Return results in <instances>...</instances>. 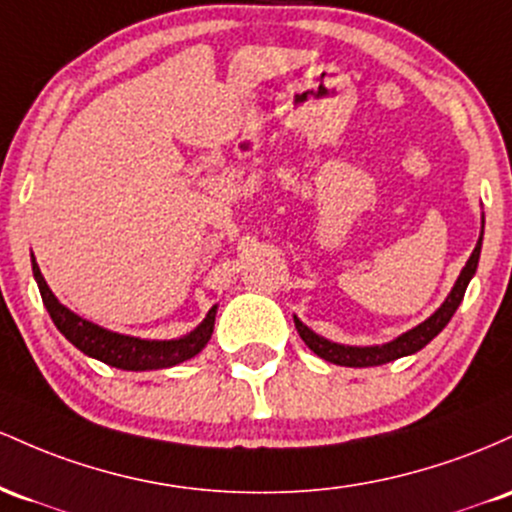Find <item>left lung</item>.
<instances>
[{"label": "left lung", "mask_w": 512, "mask_h": 512, "mask_svg": "<svg viewBox=\"0 0 512 512\" xmlns=\"http://www.w3.org/2000/svg\"><path fill=\"white\" fill-rule=\"evenodd\" d=\"M481 241H484V217H481V234L479 241H476L472 256L469 261L464 263L462 273L452 285L450 295L445 297V302L435 309L433 314L426 321H421L418 326H413L401 336H396L394 341L382 343V346H346V343H336L329 341V338L319 336L317 331H312L309 326H304L300 319L295 317V329L302 336V341L307 343L309 350L319 355V358L329 360L333 365H343V367H372V365H384L392 363L396 358H404V355H413L418 353L421 348H426L430 341H433L438 333L450 324L452 314L457 312L459 302H462L464 292H467L469 280L474 278L476 266H479V256H481Z\"/></svg>", "instance_id": "left-lung-1"}]
</instances>
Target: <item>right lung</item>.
<instances>
[{
	"mask_svg": "<svg viewBox=\"0 0 512 512\" xmlns=\"http://www.w3.org/2000/svg\"><path fill=\"white\" fill-rule=\"evenodd\" d=\"M33 278H36L40 297H43L45 309H48L50 319L55 321L57 331L72 343L74 348L82 350L89 358L101 360V363L118 367V370H132V372H145V370H164V367H174L191 360L200 350L208 346L212 329H215V314L217 304L205 314V319L191 333L181 338H169V341H154V338H137L125 336V333H116L111 329L94 324V321L79 317L72 309H67L57 297L53 295L48 283H45L43 273H40L36 256L31 254Z\"/></svg>",
	"mask_w": 512,
	"mask_h": 512,
	"instance_id": "1",
	"label": "right lung"
}]
</instances>
